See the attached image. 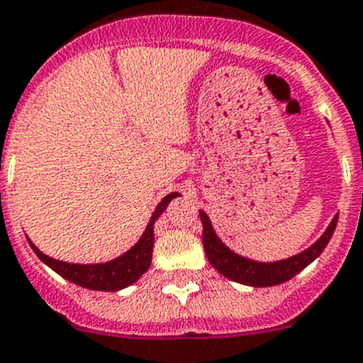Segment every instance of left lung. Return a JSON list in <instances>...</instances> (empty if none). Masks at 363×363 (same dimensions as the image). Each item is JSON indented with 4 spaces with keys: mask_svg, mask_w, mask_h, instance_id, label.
Wrapping results in <instances>:
<instances>
[{
    "mask_svg": "<svg viewBox=\"0 0 363 363\" xmlns=\"http://www.w3.org/2000/svg\"><path fill=\"white\" fill-rule=\"evenodd\" d=\"M199 216L201 223H203L204 252H206L210 264L217 272L232 279V281L242 283V285L248 286H274L292 279L296 274L301 272L307 264L313 263L323 252V248L329 245L330 238H333L334 230H336V223H338V213H336L334 219L330 220V225L323 232V235L307 250L299 252L296 256L286 257V259L281 261L261 263V261L248 259V257H242L235 254L234 250H230L225 242L217 238L216 230H213L206 213L199 210Z\"/></svg>",
    "mask_w": 363,
    "mask_h": 363,
    "instance_id": "obj_1",
    "label": "left lung"
}]
</instances>
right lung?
<instances>
[{
  "label": "right lung",
  "mask_w": 363,
  "mask_h": 363,
  "mask_svg": "<svg viewBox=\"0 0 363 363\" xmlns=\"http://www.w3.org/2000/svg\"><path fill=\"white\" fill-rule=\"evenodd\" d=\"M179 194H168L157 204L155 212L151 216L150 223H147L146 230H144L143 238L138 239L137 245L133 248H129L125 254H122L121 257L116 259L107 261V263H94V264H77V263H65V261L52 259V257L45 256L43 252H40V248L36 245H33L30 239H27L30 245V248L34 250L40 259L55 270L56 274H60L62 277H65L67 281L74 283V285H80L84 289H89V291H106V292H116L122 291L125 286L133 285L138 277L143 276L151 264V254H153V241H155V235H153V226H155V220L159 219L160 213L166 210V206L169 204V201L173 197H177Z\"/></svg>",
  "instance_id": "obj_1"
}]
</instances>
